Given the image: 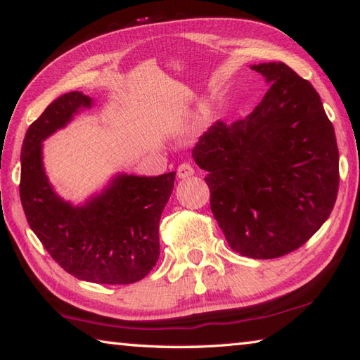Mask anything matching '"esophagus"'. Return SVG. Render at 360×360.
Instances as JSON below:
<instances>
[{
    "mask_svg": "<svg viewBox=\"0 0 360 360\" xmlns=\"http://www.w3.org/2000/svg\"><path fill=\"white\" fill-rule=\"evenodd\" d=\"M195 173V168H193V165H191V163H187V162H184V163H181L179 165V168H178V176L179 178H188V176H192Z\"/></svg>",
    "mask_w": 360,
    "mask_h": 360,
    "instance_id": "esophagus-1",
    "label": "esophagus"
}]
</instances>
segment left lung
Returning <instances> with one entry per match:
<instances>
[{
	"mask_svg": "<svg viewBox=\"0 0 360 360\" xmlns=\"http://www.w3.org/2000/svg\"><path fill=\"white\" fill-rule=\"evenodd\" d=\"M270 89L245 120H217L192 155L229 246L276 259L303 246L337 202L338 148L318 92L284 63L252 66Z\"/></svg>",
	"mask_w": 360,
	"mask_h": 360,
	"instance_id": "obj_1",
	"label": "left lung"
}]
</instances>
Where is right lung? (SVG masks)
I'll return each mask as SVG.
<instances>
[{"label": "right lung", "mask_w": 360, "mask_h": 360, "mask_svg": "<svg viewBox=\"0 0 360 360\" xmlns=\"http://www.w3.org/2000/svg\"><path fill=\"white\" fill-rule=\"evenodd\" d=\"M90 101L81 92L65 94L28 127L20 157L22 206L30 229L70 275L96 284H131L149 275L160 255L158 222L176 173L117 176L100 197L76 208L60 200L42 168L41 141Z\"/></svg>", "instance_id": "right-lung-1"}]
</instances>
